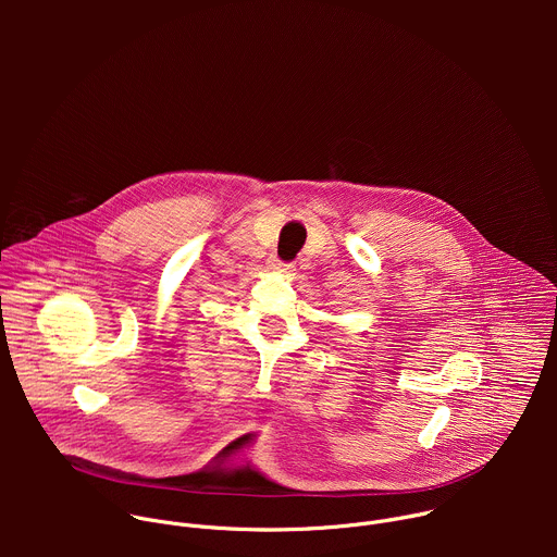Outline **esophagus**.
Instances as JSON below:
<instances>
[{"label": "esophagus", "instance_id": "1", "mask_svg": "<svg viewBox=\"0 0 557 557\" xmlns=\"http://www.w3.org/2000/svg\"><path fill=\"white\" fill-rule=\"evenodd\" d=\"M275 273H282V275H290L293 273V264H288V262H280V260H271V264H269Z\"/></svg>", "mask_w": 557, "mask_h": 557}]
</instances>
